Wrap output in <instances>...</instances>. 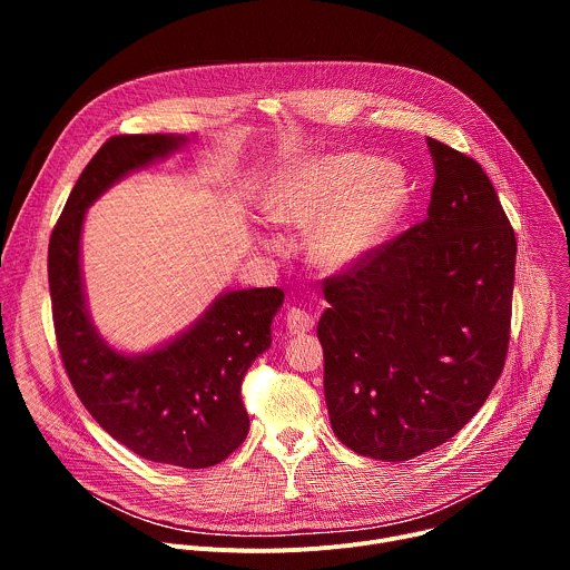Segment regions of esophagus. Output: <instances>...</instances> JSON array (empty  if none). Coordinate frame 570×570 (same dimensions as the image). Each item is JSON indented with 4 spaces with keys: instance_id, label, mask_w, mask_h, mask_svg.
I'll use <instances>...</instances> for the list:
<instances>
[{
    "instance_id": "esophagus-1",
    "label": "esophagus",
    "mask_w": 570,
    "mask_h": 570,
    "mask_svg": "<svg viewBox=\"0 0 570 570\" xmlns=\"http://www.w3.org/2000/svg\"><path fill=\"white\" fill-rule=\"evenodd\" d=\"M286 330L291 332V334H306V332H311L313 330V315L311 313H306V311H302V308H288L286 311Z\"/></svg>"
}]
</instances>
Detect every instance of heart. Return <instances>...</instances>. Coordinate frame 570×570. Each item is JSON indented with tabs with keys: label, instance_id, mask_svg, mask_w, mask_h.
Listing matches in <instances>:
<instances>
[{
	"label": "heart",
	"instance_id": "obj_1",
	"mask_svg": "<svg viewBox=\"0 0 570 570\" xmlns=\"http://www.w3.org/2000/svg\"><path fill=\"white\" fill-rule=\"evenodd\" d=\"M409 180L390 161L361 153L322 155L284 174L264 196V214L308 229L306 255L324 273L361 266L409 205Z\"/></svg>",
	"mask_w": 570,
	"mask_h": 570
}]
</instances>
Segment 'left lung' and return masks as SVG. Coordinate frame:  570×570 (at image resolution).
<instances>
[{
    "label": "left lung",
    "mask_w": 570,
    "mask_h": 570,
    "mask_svg": "<svg viewBox=\"0 0 570 570\" xmlns=\"http://www.w3.org/2000/svg\"><path fill=\"white\" fill-rule=\"evenodd\" d=\"M429 216L324 279V399L352 451L403 462L449 442L490 396L510 343L517 238L475 159L429 137Z\"/></svg>",
    "instance_id": "obj_1"
}]
</instances>
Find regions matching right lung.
Wrapping results in <instances>:
<instances>
[{
  "mask_svg": "<svg viewBox=\"0 0 570 570\" xmlns=\"http://www.w3.org/2000/svg\"><path fill=\"white\" fill-rule=\"evenodd\" d=\"M187 141V135H117L97 150L51 232L49 293L62 365L99 426L144 460L205 469L248 435L240 383L273 343L271 324L284 293L275 286L225 291L187 332L130 356L97 332L80 273L88 207L128 174Z\"/></svg>",
  "mask_w": 570,
  "mask_h": 570,
  "instance_id": "1",
  "label": "right lung"
}]
</instances>
